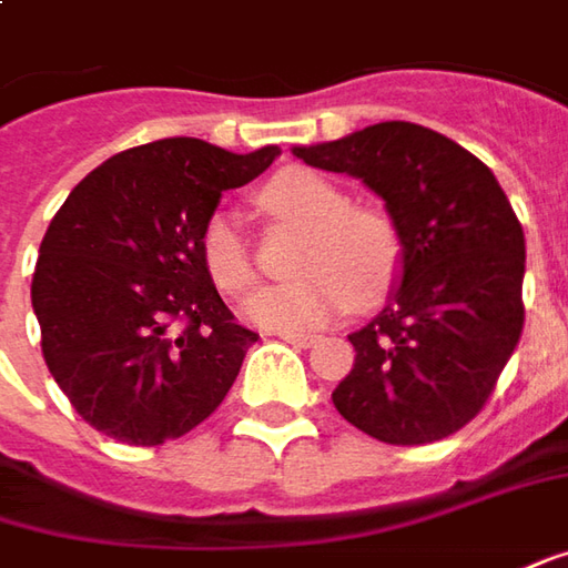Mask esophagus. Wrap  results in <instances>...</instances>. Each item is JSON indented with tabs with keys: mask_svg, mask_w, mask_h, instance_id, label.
I'll return each instance as SVG.
<instances>
[{
	"mask_svg": "<svg viewBox=\"0 0 568 568\" xmlns=\"http://www.w3.org/2000/svg\"><path fill=\"white\" fill-rule=\"evenodd\" d=\"M280 339L295 345V348H311V345L317 343V336H311V333H280Z\"/></svg>",
	"mask_w": 568,
	"mask_h": 568,
	"instance_id": "34e87169",
	"label": "esophagus"
}]
</instances>
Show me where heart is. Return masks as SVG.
<instances>
[{
	"mask_svg": "<svg viewBox=\"0 0 568 568\" xmlns=\"http://www.w3.org/2000/svg\"><path fill=\"white\" fill-rule=\"evenodd\" d=\"M264 204L307 225L295 270L302 280L266 285L247 298L245 311L266 329H317L348 314L355 304H381L402 273V242L393 223L348 206L345 194L307 169H285L264 187ZM201 264L225 295L247 292L257 270L242 225L216 210L201 229Z\"/></svg>",
	"mask_w": 568,
	"mask_h": 568,
	"instance_id": "1",
	"label": "heart"
}]
</instances>
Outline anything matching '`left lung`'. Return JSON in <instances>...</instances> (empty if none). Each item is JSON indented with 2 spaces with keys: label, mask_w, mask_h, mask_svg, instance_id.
<instances>
[{
  "label": "left lung",
  "mask_w": 568,
  "mask_h": 568,
  "mask_svg": "<svg viewBox=\"0 0 568 568\" xmlns=\"http://www.w3.org/2000/svg\"><path fill=\"white\" fill-rule=\"evenodd\" d=\"M295 156L377 191L402 242L393 302L348 336L355 364L333 389L336 412L393 446L456 434L487 405L525 323V235L509 197L475 153L412 122Z\"/></svg>",
  "instance_id": "1"
}]
</instances>
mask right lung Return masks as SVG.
<instances>
[{
    "label": "right lung",
    "instance_id": "1",
    "mask_svg": "<svg viewBox=\"0 0 568 568\" xmlns=\"http://www.w3.org/2000/svg\"><path fill=\"white\" fill-rule=\"evenodd\" d=\"M280 153L163 138L115 153L59 206L30 302L47 367L93 430L160 446L220 408L257 333L206 276L201 229Z\"/></svg>",
    "mask_w": 568,
    "mask_h": 568
}]
</instances>
